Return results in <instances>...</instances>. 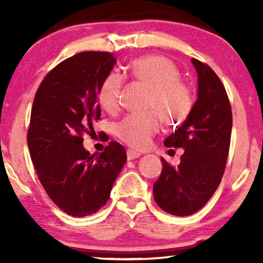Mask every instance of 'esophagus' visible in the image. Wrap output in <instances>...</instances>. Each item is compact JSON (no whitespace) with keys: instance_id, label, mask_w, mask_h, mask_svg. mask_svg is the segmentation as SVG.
I'll list each match as a JSON object with an SVG mask.
<instances>
[{"instance_id":"34e87169","label":"esophagus","mask_w":263,"mask_h":263,"mask_svg":"<svg viewBox=\"0 0 263 263\" xmlns=\"http://www.w3.org/2000/svg\"><path fill=\"white\" fill-rule=\"evenodd\" d=\"M141 156V153L136 152V151H132V149H127V158L128 161H132V159H136L138 158V157Z\"/></svg>"}]
</instances>
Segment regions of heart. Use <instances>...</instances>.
I'll use <instances>...</instances> for the list:
<instances>
[{"label": "heart", "instance_id": "1", "mask_svg": "<svg viewBox=\"0 0 263 263\" xmlns=\"http://www.w3.org/2000/svg\"><path fill=\"white\" fill-rule=\"evenodd\" d=\"M129 75L149 89L146 102L149 111L126 116L117 125L116 134L132 148L144 149L161 128V120L174 126L188 119L194 106V92L179 78L177 65L162 55H146L134 60L129 65ZM122 86V78L116 74H110L102 81L99 102L107 112L119 108Z\"/></svg>", "mask_w": 263, "mask_h": 263}]
</instances>
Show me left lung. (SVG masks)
<instances>
[{
    "label": "left lung",
    "mask_w": 263,
    "mask_h": 263,
    "mask_svg": "<svg viewBox=\"0 0 263 263\" xmlns=\"http://www.w3.org/2000/svg\"><path fill=\"white\" fill-rule=\"evenodd\" d=\"M198 73V99L188 119L164 140L183 148L178 167L161 158L162 173L153 185L156 203L165 213L186 216L213 197L224 174L230 148L232 112L221 80L209 65L192 58Z\"/></svg>",
    "instance_id": "8db88e82"
}]
</instances>
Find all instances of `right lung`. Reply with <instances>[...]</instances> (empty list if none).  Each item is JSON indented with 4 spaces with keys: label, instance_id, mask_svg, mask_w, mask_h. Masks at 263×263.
<instances>
[{
    "label": "right lung",
    "instance_id": "1",
    "mask_svg": "<svg viewBox=\"0 0 263 263\" xmlns=\"http://www.w3.org/2000/svg\"><path fill=\"white\" fill-rule=\"evenodd\" d=\"M116 59L108 52H81L44 77L33 101L27 142L39 182L68 215H91L110 198L126 151L111 141L100 155L84 148V134L101 116L99 90Z\"/></svg>",
    "mask_w": 263,
    "mask_h": 263
}]
</instances>
